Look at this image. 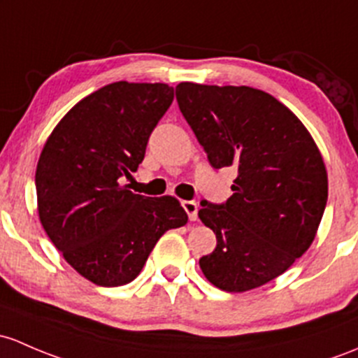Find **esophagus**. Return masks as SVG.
<instances>
[{
  "mask_svg": "<svg viewBox=\"0 0 358 358\" xmlns=\"http://www.w3.org/2000/svg\"><path fill=\"white\" fill-rule=\"evenodd\" d=\"M183 209H185V213L189 214L190 221H197V210H199V206L195 201H183L182 202Z\"/></svg>",
  "mask_w": 358,
  "mask_h": 358,
  "instance_id": "obj_1",
  "label": "esophagus"
}]
</instances>
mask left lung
Instances as JSON below:
<instances>
[{
  "mask_svg": "<svg viewBox=\"0 0 358 358\" xmlns=\"http://www.w3.org/2000/svg\"><path fill=\"white\" fill-rule=\"evenodd\" d=\"M176 101L210 166L238 168L224 204L201 202L199 217L217 240L199 261L202 273L229 293L262 287L314 242L328 202L321 152L264 90L182 82Z\"/></svg>",
  "mask_w": 358,
  "mask_h": 358,
  "instance_id": "left-lung-1",
  "label": "left lung"
}]
</instances>
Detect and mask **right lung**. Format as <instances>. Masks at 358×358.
Returning a JSON list of instances; mask_svg holds the SVG:
<instances>
[{"mask_svg": "<svg viewBox=\"0 0 358 358\" xmlns=\"http://www.w3.org/2000/svg\"><path fill=\"white\" fill-rule=\"evenodd\" d=\"M173 103L166 84L115 82L84 97L48 138L36 169L39 220L65 261L99 287L138 276L164 231L189 216L175 197L122 185Z\"/></svg>", "mask_w": 358, "mask_h": 358, "instance_id": "add662e5", "label": "right lung"}]
</instances>
